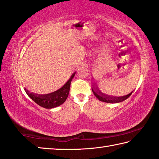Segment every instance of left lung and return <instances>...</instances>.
Wrapping results in <instances>:
<instances>
[{"mask_svg": "<svg viewBox=\"0 0 159 159\" xmlns=\"http://www.w3.org/2000/svg\"><path fill=\"white\" fill-rule=\"evenodd\" d=\"M93 88L92 89V91L93 93V94L95 95V97L97 98L98 99L100 100V101L104 102H107V103H119L121 102H123L125 100H126L127 98L129 97V96L131 95V93L133 92H131L129 94H127L125 97H110V96H107V95H104V93H102V92H100V91L98 90V89L94 87V85H93ZM95 91H94V90Z\"/></svg>", "mask_w": 159, "mask_h": 159, "instance_id": "left-lung-1", "label": "left lung"}]
</instances>
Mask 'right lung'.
I'll return each mask as SVG.
<instances>
[{
	"instance_id": "right-lung-1",
	"label": "right lung",
	"mask_w": 159,
	"mask_h": 159,
	"mask_svg": "<svg viewBox=\"0 0 159 159\" xmlns=\"http://www.w3.org/2000/svg\"><path fill=\"white\" fill-rule=\"evenodd\" d=\"M75 74V73L71 75L70 79L68 80V82L62 88H60L59 90L55 91L53 93H48V94L45 95H38L34 94L33 93H30V91H26L25 89L26 93L36 104L39 105V106L44 107L45 109L54 108V107L60 106V105L63 104L66 102L69 94V91H70V82L73 78L74 77Z\"/></svg>"
}]
</instances>
